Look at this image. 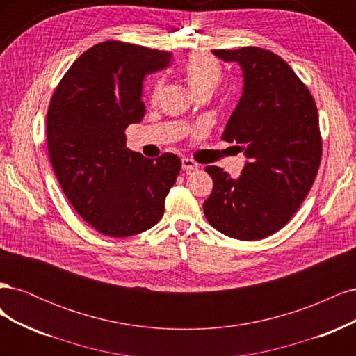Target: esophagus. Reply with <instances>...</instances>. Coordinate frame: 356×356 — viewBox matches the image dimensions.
Returning <instances> with one entry per match:
<instances>
[{
    "mask_svg": "<svg viewBox=\"0 0 356 356\" xmlns=\"http://www.w3.org/2000/svg\"><path fill=\"white\" fill-rule=\"evenodd\" d=\"M181 163H182V169H184V170L187 172V174H188V172H191V170H197V169H199V165L196 163V161L188 159V157L182 159Z\"/></svg>",
    "mask_w": 356,
    "mask_h": 356,
    "instance_id": "34e87169",
    "label": "esophagus"
}]
</instances>
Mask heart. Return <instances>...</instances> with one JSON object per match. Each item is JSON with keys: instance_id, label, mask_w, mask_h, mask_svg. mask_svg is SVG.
<instances>
[{"instance_id": "1", "label": "heart", "mask_w": 356, "mask_h": 356, "mask_svg": "<svg viewBox=\"0 0 356 356\" xmlns=\"http://www.w3.org/2000/svg\"><path fill=\"white\" fill-rule=\"evenodd\" d=\"M186 80L190 84L193 92H199L202 89H213L221 81L222 70L220 62L207 53H193L186 60L184 67ZM160 83H156V90Z\"/></svg>"}]
</instances>
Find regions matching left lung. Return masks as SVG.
Masks as SVG:
<instances>
[{"instance_id": "8db88e82", "label": "left lung", "mask_w": 356, "mask_h": 356, "mask_svg": "<svg viewBox=\"0 0 356 356\" xmlns=\"http://www.w3.org/2000/svg\"><path fill=\"white\" fill-rule=\"evenodd\" d=\"M238 62L243 92L221 138L239 144L248 161L239 178L207 166L213 188L203 203L215 230L239 241H258L293 218L316 178L322 141L318 110L309 89L275 53L242 47L212 50Z\"/></svg>"}]
</instances>
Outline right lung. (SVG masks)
I'll return each instance as SVG.
<instances>
[{"label":"right lung","instance_id":"add662e5","mask_svg":"<svg viewBox=\"0 0 356 356\" xmlns=\"http://www.w3.org/2000/svg\"><path fill=\"white\" fill-rule=\"evenodd\" d=\"M172 53L122 41L99 42L75 60L51 96L47 147L59 184L80 217L113 238L156 225L181 160L126 148L124 131L145 114L143 81Z\"/></svg>","mask_w":356,"mask_h":356}]
</instances>
